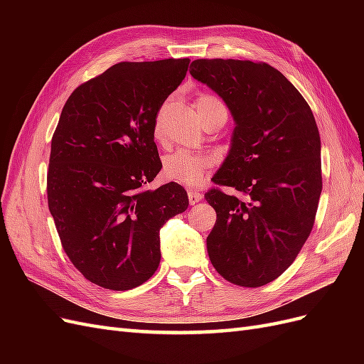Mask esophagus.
Wrapping results in <instances>:
<instances>
[{
  "mask_svg": "<svg viewBox=\"0 0 364 364\" xmlns=\"http://www.w3.org/2000/svg\"><path fill=\"white\" fill-rule=\"evenodd\" d=\"M203 199V194L199 193V191H193L190 190L188 191V200H190V205H196L197 202H200Z\"/></svg>",
  "mask_w": 364,
  "mask_h": 364,
  "instance_id": "34e87169",
  "label": "esophagus"
}]
</instances>
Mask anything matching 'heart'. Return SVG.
<instances>
[{"label": "heart", "instance_id": "heart-1", "mask_svg": "<svg viewBox=\"0 0 364 364\" xmlns=\"http://www.w3.org/2000/svg\"><path fill=\"white\" fill-rule=\"evenodd\" d=\"M202 119L211 115L220 109H226L218 97L213 94H202L196 100ZM156 139L162 136L161 114L156 118L155 130H153ZM214 165V158L206 153H196L190 150H176L162 158V176L170 182L181 183L185 186L200 185L205 174Z\"/></svg>", "mask_w": 364, "mask_h": 364}]
</instances>
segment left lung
I'll list each match as a JSON object with an SVG mask.
<instances>
[{
	"label": "left lung",
	"mask_w": 364,
	"mask_h": 364,
	"mask_svg": "<svg viewBox=\"0 0 364 364\" xmlns=\"http://www.w3.org/2000/svg\"><path fill=\"white\" fill-rule=\"evenodd\" d=\"M190 73L223 98L232 146L206 194L217 220L206 238L218 274L261 287L287 270L310 237L322 193L321 136L311 107L266 62L197 59Z\"/></svg>",
	"instance_id": "left-lung-1"
}]
</instances>
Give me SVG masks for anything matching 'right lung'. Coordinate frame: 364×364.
I'll use <instances>...</instances> for the list:
<instances>
[{
    "instance_id": "1",
    "label": "right lung",
    "mask_w": 364,
    "mask_h": 364,
    "mask_svg": "<svg viewBox=\"0 0 364 364\" xmlns=\"http://www.w3.org/2000/svg\"><path fill=\"white\" fill-rule=\"evenodd\" d=\"M190 59L119 62L75 87L51 139L48 208L74 267L107 290L135 289L161 261L159 229L188 208L170 182L146 185L162 168L155 144L161 106Z\"/></svg>"
}]
</instances>
